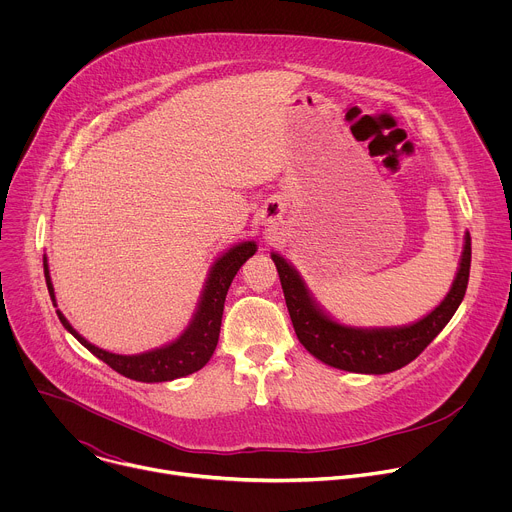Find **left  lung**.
<instances>
[{
	"mask_svg": "<svg viewBox=\"0 0 512 512\" xmlns=\"http://www.w3.org/2000/svg\"><path fill=\"white\" fill-rule=\"evenodd\" d=\"M271 259L281 279L291 324L306 350L334 369L385 375L415 360L456 314L468 287L472 241L466 233L460 269L444 302L423 320L403 328L362 330L330 320L310 298L298 271L277 253H271Z\"/></svg>",
	"mask_w": 512,
	"mask_h": 512,
	"instance_id": "left-lung-1",
	"label": "left lung"
}]
</instances>
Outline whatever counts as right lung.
I'll return each mask as SVG.
<instances>
[{
	"instance_id": "1",
	"label": "right lung",
	"mask_w": 512,
	"mask_h": 512,
	"mask_svg": "<svg viewBox=\"0 0 512 512\" xmlns=\"http://www.w3.org/2000/svg\"><path fill=\"white\" fill-rule=\"evenodd\" d=\"M257 245L253 241L241 243L227 251L223 257H218L208 273L202 298L198 304V310L190 322V326L184 330V334L174 340L168 346L125 356V354H113L103 348H97L95 344L87 342L75 328L68 324V320L56 310L62 326L75 336L87 350H91L97 358L107 362L113 371L119 375L139 381V383H162V381H174L186 375H192L200 371L204 364L210 360L218 334H221V322H223V310H225V298L231 287V281L235 279L241 265L255 255ZM44 277L50 291V298L54 302V287L50 281L46 257H44Z\"/></svg>"
}]
</instances>
